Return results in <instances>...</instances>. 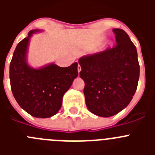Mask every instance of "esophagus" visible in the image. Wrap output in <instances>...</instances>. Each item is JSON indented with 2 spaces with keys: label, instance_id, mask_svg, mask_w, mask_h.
<instances>
[{
  "label": "esophagus",
  "instance_id": "esophagus-1",
  "mask_svg": "<svg viewBox=\"0 0 155 155\" xmlns=\"http://www.w3.org/2000/svg\"><path fill=\"white\" fill-rule=\"evenodd\" d=\"M81 71V66L78 64V73H80Z\"/></svg>",
  "mask_w": 155,
  "mask_h": 155
}]
</instances>
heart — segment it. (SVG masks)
Wrapping results in <instances>:
<instances>
[{"mask_svg": "<svg viewBox=\"0 0 155 155\" xmlns=\"http://www.w3.org/2000/svg\"><path fill=\"white\" fill-rule=\"evenodd\" d=\"M103 39H104V38H101V39H100V40L102 41V40H103Z\"/></svg>", "mask_w": 155, "mask_h": 155, "instance_id": "heart-1", "label": "heart"}]
</instances>
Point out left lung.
<instances>
[{"instance_id":"8db88e82","label":"left lung","mask_w":155,"mask_h":155,"mask_svg":"<svg viewBox=\"0 0 155 155\" xmlns=\"http://www.w3.org/2000/svg\"><path fill=\"white\" fill-rule=\"evenodd\" d=\"M116 45L79 59L88 110L110 117L125 109L136 92L140 76L136 46L124 30L113 28Z\"/></svg>"}]
</instances>
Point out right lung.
I'll list each match as a JSON object with an SVG mask.
<instances>
[{"label": "right lung", "mask_w": 155, "mask_h": 155, "mask_svg": "<svg viewBox=\"0 0 155 155\" xmlns=\"http://www.w3.org/2000/svg\"><path fill=\"white\" fill-rule=\"evenodd\" d=\"M33 29L19 42L10 64L11 88L18 104L26 113L37 118H49L57 114L62 105L64 94L71 87L78 72V63L68 68L50 64L33 68L27 62L28 44Z\"/></svg>", "instance_id": "obj_1"}]
</instances>
